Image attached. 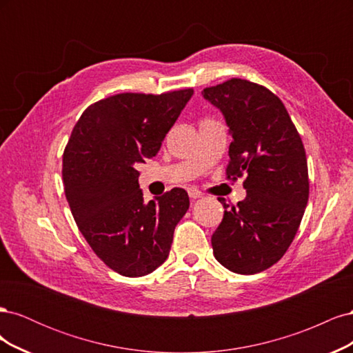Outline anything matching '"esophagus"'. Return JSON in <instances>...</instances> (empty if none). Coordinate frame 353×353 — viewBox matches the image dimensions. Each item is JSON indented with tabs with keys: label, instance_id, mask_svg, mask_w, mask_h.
<instances>
[{
	"label": "esophagus",
	"instance_id": "1",
	"mask_svg": "<svg viewBox=\"0 0 353 353\" xmlns=\"http://www.w3.org/2000/svg\"><path fill=\"white\" fill-rule=\"evenodd\" d=\"M188 196H190V199L196 200V199L203 197V193H201V191H200L197 187H190V188H188Z\"/></svg>",
	"mask_w": 353,
	"mask_h": 353
}]
</instances>
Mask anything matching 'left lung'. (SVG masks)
I'll return each mask as SVG.
<instances>
[{"label": "left lung", "instance_id": "8db88e82", "mask_svg": "<svg viewBox=\"0 0 353 353\" xmlns=\"http://www.w3.org/2000/svg\"><path fill=\"white\" fill-rule=\"evenodd\" d=\"M230 128L228 178L245 175L244 200L212 236L216 261L250 275L279 262L301 225L309 197L305 147L283 101L262 85L230 79L201 91Z\"/></svg>", "mask_w": 353, "mask_h": 353}]
</instances>
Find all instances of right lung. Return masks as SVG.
<instances>
[{
    "label": "right lung",
    "instance_id": "1",
    "mask_svg": "<svg viewBox=\"0 0 353 353\" xmlns=\"http://www.w3.org/2000/svg\"><path fill=\"white\" fill-rule=\"evenodd\" d=\"M193 94H117L91 104L73 128L63 154L65 194L82 236L117 274L143 276L162 265L190 208L183 188L144 201L135 166L157 154Z\"/></svg>",
    "mask_w": 353,
    "mask_h": 353
}]
</instances>
